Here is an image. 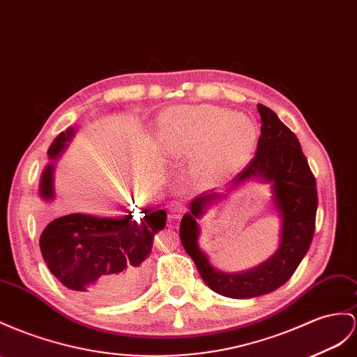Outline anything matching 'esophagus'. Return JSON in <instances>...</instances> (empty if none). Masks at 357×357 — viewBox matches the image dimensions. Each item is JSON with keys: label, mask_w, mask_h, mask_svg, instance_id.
<instances>
[{"label": "esophagus", "mask_w": 357, "mask_h": 357, "mask_svg": "<svg viewBox=\"0 0 357 357\" xmlns=\"http://www.w3.org/2000/svg\"><path fill=\"white\" fill-rule=\"evenodd\" d=\"M182 205L178 202V200H170V204H169V211H170V214H172V217L173 218H179L181 217V213H182Z\"/></svg>", "instance_id": "esophagus-1"}]
</instances>
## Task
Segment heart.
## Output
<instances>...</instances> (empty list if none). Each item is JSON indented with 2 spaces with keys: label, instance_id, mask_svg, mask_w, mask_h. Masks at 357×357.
Wrapping results in <instances>:
<instances>
[{
  "label": "heart",
  "instance_id": "b5f03b06",
  "mask_svg": "<svg viewBox=\"0 0 357 357\" xmlns=\"http://www.w3.org/2000/svg\"><path fill=\"white\" fill-rule=\"evenodd\" d=\"M157 130L164 152L191 158V175L204 181H218L241 169L258 140L253 119L206 104L167 109Z\"/></svg>",
  "mask_w": 357,
  "mask_h": 357
}]
</instances>
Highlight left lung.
Segmentation results:
<instances>
[{"instance_id": "1", "label": "left lung", "mask_w": 357, "mask_h": 357, "mask_svg": "<svg viewBox=\"0 0 357 357\" xmlns=\"http://www.w3.org/2000/svg\"><path fill=\"white\" fill-rule=\"evenodd\" d=\"M258 112L262 125L257 155L222 193L205 191L191 200L190 211L182 217L179 226L182 245L195 261L204 282L217 294L231 298L259 297L288 282L309 250L315 231V178L297 137L273 109L258 104ZM250 180L264 181L272 188V208L281 220L280 245L257 268L238 273L222 272L212 266L199 248L198 222L217 199Z\"/></svg>"}]
</instances>
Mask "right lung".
<instances>
[{"label": "right lung", "mask_w": 357, "mask_h": 357, "mask_svg": "<svg viewBox=\"0 0 357 357\" xmlns=\"http://www.w3.org/2000/svg\"><path fill=\"white\" fill-rule=\"evenodd\" d=\"M77 128L60 132L47 152L50 162L39 182L42 202L56 197V162L74 139ZM47 209H42V215ZM140 220L123 217L68 214L48 222L40 235L42 257L63 285L95 303H122L134 298L146 282L153 236L164 229L167 214L153 208Z\"/></svg>", "instance_id": "add662e5"}]
</instances>
